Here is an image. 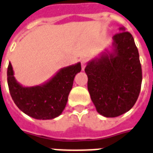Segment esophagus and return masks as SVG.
I'll return each mask as SVG.
<instances>
[{
    "instance_id": "34e87169",
    "label": "esophagus",
    "mask_w": 153,
    "mask_h": 153,
    "mask_svg": "<svg viewBox=\"0 0 153 153\" xmlns=\"http://www.w3.org/2000/svg\"><path fill=\"white\" fill-rule=\"evenodd\" d=\"M86 64H87V59H82V60H81V68H82V70L85 69Z\"/></svg>"
}]
</instances>
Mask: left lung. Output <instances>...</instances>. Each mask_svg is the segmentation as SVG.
Returning <instances> with one entry per match:
<instances>
[{
  "label": "left lung",
  "mask_w": 153,
  "mask_h": 153,
  "mask_svg": "<svg viewBox=\"0 0 153 153\" xmlns=\"http://www.w3.org/2000/svg\"><path fill=\"white\" fill-rule=\"evenodd\" d=\"M113 36V52H103L85 68L88 90L100 114L114 118L130 111L140 92L142 68L132 35L125 28Z\"/></svg>",
  "instance_id": "8db88e82"
}]
</instances>
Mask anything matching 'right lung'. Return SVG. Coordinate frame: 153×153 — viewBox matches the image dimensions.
Instances as JSON below:
<instances>
[{
    "label": "right lung",
    "instance_id": "obj_1",
    "mask_svg": "<svg viewBox=\"0 0 153 153\" xmlns=\"http://www.w3.org/2000/svg\"><path fill=\"white\" fill-rule=\"evenodd\" d=\"M81 63L63 68L48 82L24 87L17 82L9 64L7 81L12 99L21 111L36 119H52L60 115L66 106L75 76L81 72Z\"/></svg>",
    "mask_w": 153,
    "mask_h": 153
}]
</instances>
